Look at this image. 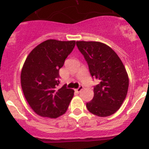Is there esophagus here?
Returning <instances> with one entry per match:
<instances>
[{"label":"esophagus","mask_w":149,"mask_h":149,"mask_svg":"<svg viewBox=\"0 0 149 149\" xmlns=\"http://www.w3.org/2000/svg\"><path fill=\"white\" fill-rule=\"evenodd\" d=\"M83 88H84L83 86H82V85H80V86H79V88H77V89L75 90V91L77 92V93H80V92L82 90H83Z\"/></svg>","instance_id":"esophagus-1"}]
</instances>
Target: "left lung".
Listing matches in <instances>:
<instances>
[{"instance_id":"8db88e82","label":"left lung","mask_w":149,"mask_h":149,"mask_svg":"<svg viewBox=\"0 0 149 149\" xmlns=\"http://www.w3.org/2000/svg\"><path fill=\"white\" fill-rule=\"evenodd\" d=\"M88 64L90 73L99 81L94 98L87 103L90 113L100 117L115 113L126 99L129 76L123 63L110 46L100 42H76Z\"/></svg>"}]
</instances>
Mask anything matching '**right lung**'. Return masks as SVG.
<instances>
[{
    "instance_id": "add662e5",
    "label": "right lung",
    "mask_w": 149,
    "mask_h": 149,
    "mask_svg": "<svg viewBox=\"0 0 149 149\" xmlns=\"http://www.w3.org/2000/svg\"><path fill=\"white\" fill-rule=\"evenodd\" d=\"M75 41L48 39L30 52L22 68L20 82L26 101L42 117L58 118L67 110L74 90L61 88L59 69L72 52Z\"/></svg>"
}]
</instances>
